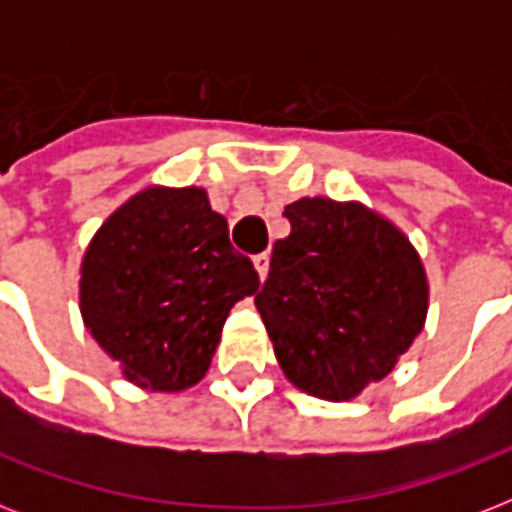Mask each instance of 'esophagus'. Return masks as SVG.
<instances>
[{"label":"esophagus","mask_w":512,"mask_h":512,"mask_svg":"<svg viewBox=\"0 0 512 512\" xmlns=\"http://www.w3.org/2000/svg\"><path fill=\"white\" fill-rule=\"evenodd\" d=\"M252 260H255V268L257 273H260V279H265V276H268V268H271V257L263 252V255H255Z\"/></svg>","instance_id":"esophagus-1"}]
</instances>
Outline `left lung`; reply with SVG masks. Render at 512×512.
<instances>
[{
  "label": "left lung",
  "instance_id": "left-lung-1",
  "mask_svg": "<svg viewBox=\"0 0 512 512\" xmlns=\"http://www.w3.org/2000/svg\"><path fill=\"white\" fill-rule=\"evenodd\" d=\"M284 217L292 231L273 244L257 311L292 385L348 401L422 332L425 271L404 233L361 204L300 199Z\"/></svg>",
  "mask_w": 512,
  "mask_h": 512
}]
</instances>
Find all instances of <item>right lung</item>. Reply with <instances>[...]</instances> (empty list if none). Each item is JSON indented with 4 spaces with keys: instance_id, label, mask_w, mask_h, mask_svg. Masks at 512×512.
Here are the masks:
<instances>
[{
    "instance_id": "obj_1",
    "label": "right lung",
    "mask_w": 512,
    "mask_h": 512,
    "mask_svg": "<svg viewBox=\"0 0 512 512\" xmlns=\"http://www.w3.org/2000/svg\"><path fill=\"white\" fill-rule=\"evenodd\" d=\"M260 287L201 188H148L95 233L82 316L140 388H191L209 369L233 303Z\"/></svg>"
}]
</instances>
